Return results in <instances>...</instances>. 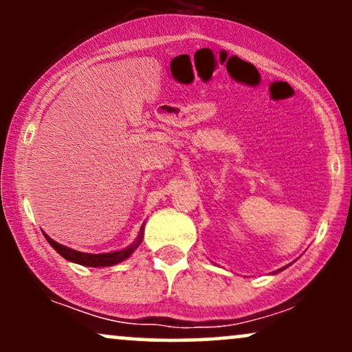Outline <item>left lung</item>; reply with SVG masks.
<instances>
[{"instance_id": "1", "label": "left lung", "mask_w": 352, "mask_h": 352, "mask_svg": "<svg viewBox=\"0 0 352 352\" xmlns=\"http://www.w3.org/2000/svg\"><path fill=\"white\" fill-rule=\"evenodd\" d=\"M281 270H285V268H281ZM281 270H278V272H276V273H280V272H281Z\"/></svg>"}]
</instances>
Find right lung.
I'll return each instance as SVG.
<instances>
[{
  "label": "right lung",
  "mask_w": 352,
  "mask_h": 352,
  "mask_svg": "<svg viewBox=\"0 0 352 352\" xmlns=\"http://www.w3.org/2000/svg\"><path fill=\"white\" fill-rule=\"evenodd\" d=\"M44 236H46V240L50 241V245L52 248L58 252L60 256L66 258L67 261H72V263H78V265H82V266H94V268H99V266H112V265H117L120 263V261L127 260L129 256H131L132 253L135 252V248L142 243V238H144V225L140 227V232H139V236L135 238V241L132 245H129L127 248L120 250V252H112V253H99V254H94V253H82V252H76V250L72 248H67V246L58 243V241H54L52 238H50L44 233Z\"/></svg>",
  "instance_id": "obj_1"
}]
</instances>
